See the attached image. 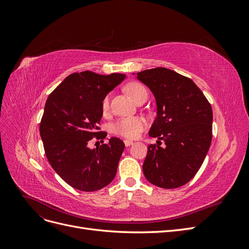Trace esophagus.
Segmentation results:
<instances>
[{"label": "esophagus", "instance_id": "obj_1", "mask_svg": "<svg viewBox=\"0 0 249 249\" xmlns=\"http://www.w3.org/2000/svg\"><path fill=\"white\" fill-rule=\"evenodd\" d=\"M124 142V145L125 146H130V145H132L133 143H134L132 140H127V139H125Z\"/></svg>", "mask_w": 249, "mask_h": 249}]
</instances>
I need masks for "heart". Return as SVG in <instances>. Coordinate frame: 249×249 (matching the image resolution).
<instances>
[{
  "label": "heart",
  "instance_id": "heart-1",
  "mask_svg": "<svg viewBox=\"0 0 249 249\" xmlns=\"http://www.w3.org/2000/svg\"><path fill=\"white\" fill-rule=\"evenodd\" d=\"M126 92L129 93L132 99L137 102L140 97L147 96V90L141 83L132 82L125 86ZM110 110V96L106 95L102 101V113L107 115ZM145 122L140 117H124L118 119L112 125V133L127 139H134L139 136V134L144 130Z\"/></svg>",
  "mask_w": 249,
  "mask_h": 249
}]
</instances>
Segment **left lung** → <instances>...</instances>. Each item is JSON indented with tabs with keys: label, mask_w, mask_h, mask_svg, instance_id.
<instances>
[{
	"label": "left lung",
	"mask_w": 249,
	"mask_h": 249,
	"mask_svg": "<svg viewBox=\"0 0 249 249\" xmlns=\"http://www.w3.org/2000/svg\"><path fill=\"white\" fill-rule=\"evenodd\" d=\"M137 79L152 90L158 111L148 133L158 141L147 147L143 173L164 189L184 186L199 170L212 141L211 104L191 79L171 70H146Z\"/></svg>",
	"instance_id": "1"
}]
</instances>
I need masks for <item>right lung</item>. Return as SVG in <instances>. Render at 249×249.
I'll return each instance as SVG.
<instances>
[{
  "label": "right lung",
  "instance_id": "1",
  "mask_svg": "<svg viewBox=\"0 0 249 249\" xmlns=\"http://www.w3.org/2000/svg\"><path fill=\"white\" fill-rule=\"evenodd\" d=\"M124 78L123 73L73 72L48 97L39 125L44 153L53 169L74 189L96 191L115 178L123 140L112 137L93 149L88 142L106 138L99 126L102 101Z\"/></svg>",
  "mask_w": 249,
  "mask_h": 249
}]
</instances>
